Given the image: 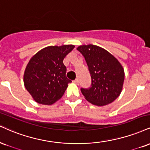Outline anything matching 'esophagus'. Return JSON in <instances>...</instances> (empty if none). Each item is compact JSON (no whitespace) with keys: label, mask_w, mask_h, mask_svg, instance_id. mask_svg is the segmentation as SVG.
Wrapping results in <instances>:
<instances>
[{"label":"esophagus","mask_w":150,"mask_h":150,"mask_svg":"<svg viewBox=\"0 0 150 150\" xmlns=\"http://www.w3.org/2000/svg\"><path fill=\"white\" fill-rule=\"evenodd\" d=\"M73 82H74V83H75V84H78V83H79V80H78V79H75V80L73 81Z\"/></svg>","instance_id":"1"}]
</instances>
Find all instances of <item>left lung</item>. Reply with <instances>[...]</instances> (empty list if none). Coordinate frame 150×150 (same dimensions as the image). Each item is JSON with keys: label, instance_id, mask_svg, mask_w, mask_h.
I'll return each mask as SVG.
<instances>
[{"label": "left lung", "instance_id": "8db88e82", "mask_svg": "<svg viewBox=\"0 0 150 150\" xmlns=\"http://www.w3.org/2000/svg\"><path fill=\"white\" fill-rule=\"evenodd\" d=\"M77 50L84 56L91 77L89 89H81L87 101L97 106L112 103L120 95L124 70L120 61L105 49L93 45H80Z\"/></svg>", "mask_w": 150, "mask_h": 150}]
</instances>
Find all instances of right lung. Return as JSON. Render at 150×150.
<instances>
[{
    "label": "right lung",
    "mask_w": 150,
    "mask_h": 150,
    "mask_svg": "<svg viewBox=\"0 0 150 150\" xmlns=\"http://www.w3.org/2000/svg\"><path fill=\"white\" fill-rule=\"evenodd\" d=\"M73 45L48 46L38 52L27 64L23 84L38 103L50 105L59 100L72 82L66 76L63 61L73 50Z\"/></svg>",
    "instance_id": "right-lung-1"
}]
</instances>
